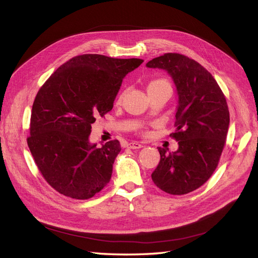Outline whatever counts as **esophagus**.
Returning a JSON list of instances; mask_svg holds the SVG:
<instances>
[{"label":"esophagus","instance_id":"esophagus-1","mask_svg":"<svg viewBox=\"0 0 258 258\" xmlns=\"http://www.w3.org/2000/svg\"><path fill=\"white\" fill-rule=\"evenodd\" d=\"M127 147L131 148V149H140V148H143L144 146L138 142H132V143L127 144Z\"/></svg>","mask_w":258,"mask_h":258}]
</instances>
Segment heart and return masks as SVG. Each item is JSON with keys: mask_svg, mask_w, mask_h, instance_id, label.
Returning a JSON list of instances; mask_svg holds the SVG:
<instances>
[{"mask_svg": "<svg viewBox=\"0 0 258 258\" xmlns=\"http://www.w3.org/2000/svg\"><path fill=\"white\" fill-rule=\"evenodd\" d=\"M166 82H163V81H154V82H151L150 84H149V86L150 85H156V84H164Z\"/></svg>", "mask_w": 258, "mask_h": 258, "instance_id": "obj_1", "label": "heart"}]
</instances>
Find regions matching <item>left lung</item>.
Listing matches in <instances>:
<instances>
[{
    "instance_id": "8db88e82",
    "label": "left lung",
    "mask_w": 258,
    "mask_h": 258,
    "mask_svg": "<svg viewBox=\"0 0 258 258\" xmlns=\"http://www.w3.org/2000/svg\"><path fill=\"white\" fill-rule=\"evenodd\" d=\"M166 71L177 95L174 153L158 148L160 161L151 173L163 192L183 195L201 187L216 170L228 134V104L215 78L203 66L185 55L166 53L146 64Z\"/></svg>"
}]
</instances>
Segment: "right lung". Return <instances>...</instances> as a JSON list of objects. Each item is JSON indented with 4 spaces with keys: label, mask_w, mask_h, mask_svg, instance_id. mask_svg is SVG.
I'll return each mask as SVG.
<instances>
[{
    "label": "right lung",
    "mask_w": 258,
    "mask_h": 258,
    "mask_svg": "<svg viewBox=\"0 0 258 258\" xmlns=\"http://www.w3.org/2000/svg\"><path fill=\"white\" fill-rule=\"evenodd\" d=\"M143 62L78 55L61 65L39 89L27 143L39 171L58 193L88 200L110 182L121 145L116 140L101 147L91 144V124L112 110L123 78Z\"/></svg>",
    "instance_id": "obj_1"
}]
</instances>
